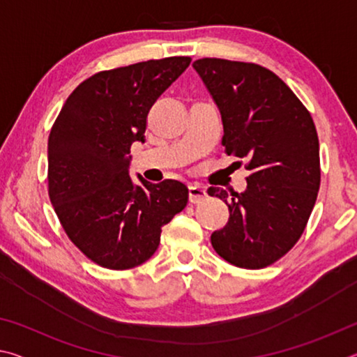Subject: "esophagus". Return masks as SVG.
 Listing matches in <instances>:
<instances>
[{"label": "esophagus", "mask_w": 357, "mask_h": 357, "mask_svg": "<svg viewBox=\"0 0 357 357\" xmlns=\"http://www.w3.org/2000/svg\"><path fill=\"white\" fill-rule=\"evenodd\" d=\"M208 198V192L200 184H193L189 187V200L190 203H202Z\"/></svg>", "instance_id": "1"}]
</instances>
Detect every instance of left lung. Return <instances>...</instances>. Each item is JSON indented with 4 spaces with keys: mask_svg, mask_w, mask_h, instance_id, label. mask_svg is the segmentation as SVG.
Returning a JSON list of instances; mask_svg holds the SVG:
<instances>
[{
    "mask_svg": "<svg viewBox=\"0 0 357 357\" xmlns=\"http://www.w3.org/2000/svg\"><path fill=\"white\" fill-rule=\"evenodd\" d=\"M193 69L219 108L227 154L245 159L247 189L209 187L228 204V223L211 236L238 268L261 269L298 243L319 190V143L307 108L274 72L252 63L197 59Z\"/></svg>",
    "mask_w": 357,
    "mask_h": 357,
    "instance_id": "obj_1",
    "label": "left lung"
}]
</instances>
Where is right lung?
I'll list each match as a JSON object with an SVG mask.
<instances>
[{"label":"right lung","instance_id":"obj_1","mask_svg":"<svg viewBox=\"0 0 357 357\" xmlns=\"http://www.w3.org/2000/svg\"><path fill=\"white\" fill-rule=\"evenodd\" d=\"M189 56L99 72L78 84L48 137V195L69 239L102 268L143 264L162 227L185 208L189 189L129 176L132 143H144L148 113L189 68Z\"/></svg>","mask_w":357,"mask_h":357}]
</instances>
